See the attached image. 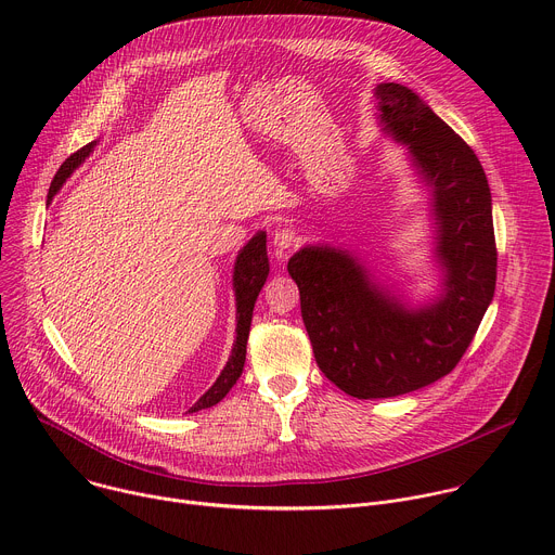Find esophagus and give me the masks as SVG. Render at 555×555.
Masks as SVG:
<instances>
[{
    "label": "esophagus",
    "instance_id": "esophagus-1",
    "mask_svg": "<svg viewBox=\"0 0 555 555\" xmlns=\"http://www.w3.org/2000/svg\"><path fill=\"white\" fill-rule=\"evenodd\" d=\"M296 242H298L296 232H294L292 228H287V225H279V228L272 232V246H274L276 250H287V248H292Z\"/></svg>",
    "mask_w": 555,
    "mask_h": 555
}]
</instances>
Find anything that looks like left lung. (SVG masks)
<instances>
[{"instance_id": "1", "label": "left lung", "mask_w": 555, "mask_h": 555, "mask_svg": "<svg viewBox=\"0 0 555 555\" xmlns=\"http://www.w3.org/2000/svg\"><path fill=\"white\" fill-rule=\"evenodd\" d=\"M377 127L404 155L428 199L437 287L411 298L358 250L307 244L287 272L313 358L358 400L395 398L448 375L477 334L496 287L492 193L474 151L400 83H377Z\"/></svg>"}]
</instances>
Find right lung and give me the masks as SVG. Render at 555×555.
Listing matches in <instances>:
<instances>
[{
  "instance_id": "obj_1",
  "label": "right lung",
  "mask_w": 555,
  "mask_h": 555,
  "mask_svg": "<svg viewBox=\"0 0 555 555\" xmlns=\"http://www.w3.org/2000/svg\"><path fill=\"white\" fill-rule=\"evenodd\" d=\"M99 142L101 140H92L83 149L72 153L61 165V169L56 171V176L50 184L48 204H52L54 195L61 191V186L67 182V178L94 153ZM268 274H270V263H268V248H266V232L259 230L253 240L240 253H236L234 268H232V289H234V305H236V327H234L236 336H234V343L230 349V358H228L225 366L221 369L219 377L189 409V413H197L202 409H210V406L219 404L228 395V390L236 384V379H240V375L244 371V362H246V343H248L250 323H253V309H255L261 287L268 281Z\"/></svg>"
}]
</instances>
